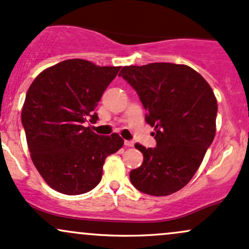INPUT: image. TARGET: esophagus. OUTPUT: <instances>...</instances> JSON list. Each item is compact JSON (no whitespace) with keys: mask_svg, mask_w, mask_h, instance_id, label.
Wrapping results in <instances>:
<instances>
[{"mask_svg":"<svg viewBox=\"0 0 249 249\" xmlns=\"http://www.w3.org/2000/svg\"><path fill=\"white\" fill-rule=\"evenodd\" d=\"M124 146L125 147H133L134 146V142L129 141V140H125L124 141Z\"/></svg>","mask_w":249,"mask_h":249,"instance_id":"1","label":"esophagus"}]
</instances>
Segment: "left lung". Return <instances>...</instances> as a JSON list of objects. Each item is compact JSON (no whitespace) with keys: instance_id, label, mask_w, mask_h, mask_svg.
Returning a JSON list of instances; mask_svg holds the SVG:
<instances>
[{"instance_id":"left-lung-1","label":"left lung","mask_w":249,"mask_h":249,"mask_svg":"<svg viewBox=\"0 0 249 249\" xmlns=\"http://www.w3.org/2000/svg\"><path fill=\"white\" fill-rule=\"evenodd\" d=\"M119 76L135 89L155 130V148L135 144L143 162L130 172L133 186L153 196L180 191L214 140L217 103L211 86L191 67L167 62L124 67Z\"/></svg>"}]
</instances>
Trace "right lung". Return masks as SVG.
Wrapping results in <instances>:
<instances>
[{
	"instance_id": "1",
	"label": "right lung",
	"mask_w": 249,
	"mask_h": 249,
	"mask_svg": "<svg viewBox=\"0 0 249 249\" xmlns=\"http://www.w3.org/2000/svg\"><path fill=\"white\" fill-rule=\"evenodd\" d=\"M121 67L66 60L37 75L28 89L22 125L36 169L55 191L79 195L95 188L106 158L124 146L116 133L97 135L86 122Z\"/></svg>"
}]
</instances>
